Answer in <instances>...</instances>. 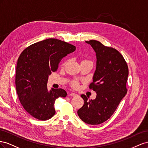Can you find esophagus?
I'll list each match as a JSON object with an SVG mask.
<instances>
[{
    "label": "esophagus",
    "mask_w": 148,
    "mask_h": 148,
    "mask_svg": "<svg viewBox=\"0 0 148 148\" xmlns=\"http://www.w3.org/2000/svg\"><path fill=\"white\" fill-rule=\"evenodd\" d=\"M69 95H70V96H71V97H75V96L77 95V94H75V93L71 92V93H69Z\"/></svg>",
    "instance_id": "34e87169"
}]
</instances>
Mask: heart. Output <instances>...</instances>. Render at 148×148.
I'll use <instances>...</instances> for the list:
<instances>
[{"instance_id":"b5f03b06","label":"heart","mask_w":148,"mask_h":148,"mask_svg":"<svg viewBox=\"0 0 148 148\" xmlns=\"http://www.w3.org/2000/svg\"><path fill=\"white\" fill-rule=\"evenodd\" d=\"M73 86L74 87L77 88V87L79 86V84H78V83H77V81H74V82L73 83Z\"/></svg>"}]
</instances>
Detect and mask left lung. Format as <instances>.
<instances>
[{
  "instance_id": "left-lung-1",
  "label": "left lung",
  "mask_w": 148,
  "mask_h": 148,
  "mask_svg": "<svg viewBox=\"0 0 148 148\" xmlns=\"http://www.w3.org/2000/svg\"><path fill=\"white\" fill-rule=\"evenodd\" d=\"M86 43L96 53V69L89 88L97 96L94 100H87L85 95H81L84 103L77 114L86 123L99 125L111 117L127 93L128 67L119 51L96 40Z\"/></svg>"
}]
</instances>
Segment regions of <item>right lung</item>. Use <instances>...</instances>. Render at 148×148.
Listing matches in <instances>:
<instances>
[{"mask_svg": "<svg viewBox=\"0 0 148 148\" xmlns=\"http://www.w3.org/2000/svg\"><path fill=\"white\" fill-rule=\"evenodd\" d=\"M75 50L73 45L48 38L29 46L20 54L16 68V93L24 109L35 119H50L56 113L55 100L66 97L62 88L48 90V80L62 59Z\"/></svg>", "mask_w": 148, "mask_h": 148, "instance_id": "obj_1", "label": "right lung"}]
</instances>
